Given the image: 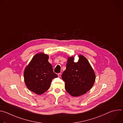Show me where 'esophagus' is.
Wrapping results in <instances>:
<instances>
[{"instance_id": "esophagus-1", "label": "esophagus", "mask_w": 123, "mask_h": 123, "mask_svg": "<svg viewBox=\"0 0 123 123\" xmlns=\"http://www.w3.org/2000/svg\"><path fill=\"white\" fill-rule=\"evenodd\" d=\"M61 74H61V73H59V74H58V76L59 77H61Z\"/></svg>"}]
</instances>
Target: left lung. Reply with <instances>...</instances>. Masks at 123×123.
Returning <instances> with one entry per match:
<instances>
[{"instance_id":"obj_1","label":"left lung","mask_w":123,"mask_h":123,"mask_svg":"<svg viewBox=\"0 0 123 123\" xmlns=\"http://www.w3.org/2000/svg\"><path fill=\"white\" fill-rule=\"evenodd\" d=\"M78 62H74V57H68L66 69L62 74L65 82L66 91L73 96L77 97L85 94L92 87L95 74L86 58L79 55Z\"/></svg>"}]
</instances>
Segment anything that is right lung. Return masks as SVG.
Wrapping results in <instances>:
<instances>
[{
    "label": "right lung",
    "mask_w": 123,
    "mask_h": 123,
    "mask_svg": "<svg viewBox=\"0 0 123 123\" xmlns=\"http://www.w3.org/2000/svg\"><path fill=\"white\" fill-rule=\"evenodd\" d=\"M48 59L49 55L42 52L36 55L24 72V81L28 89L38 95L46 92L49 88L52 80L58 76Z\"/></svg>",
    "instance_id": "1"
}]
</instances>
